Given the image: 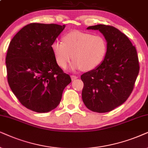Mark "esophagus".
Listing matches in <instances>:
<instances>
[{
	"instance_id": "obj_1",
	"label": "esophagus",
	"mask_w": 148,
	"mask_h": 148,
	"mask_svg": "<svg viewBox=\"0 0 148 148\" xmlns=\"http://www.w3.org/2000/svg\"><path fill=\"white\" fill-rule=\"evenodd\" d=\"M71 78H72V80H76V78H78V77L76 76L72 75V76H71Z\"/></svg>"
}]
</instances>
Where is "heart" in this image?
<instances>
[{
	"label": "heart",
	"instance_id": "heart-1",
	"mask_svg": "<svg viewBox=\"0 0 148 148\" xmlns=\"http://www.w3.org/2000/svg\"><path fill=\"white\" fill-rule=\"evenodd\" d=\"M62 41L53 42L51 50L57 64L63 69L72 58L73 68L94 70L101 64L107 53V42L101 35L73 31L64 35Z\"/></svg>",
	"mask_w": 148,
	"mask_h": 148
}]
</instances>
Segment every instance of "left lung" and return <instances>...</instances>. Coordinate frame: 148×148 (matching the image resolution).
I'll return each mask as SVG.
<instances>
[{
  "mask_svg": "<svg viewBox=\"0 0 148 148\" xmlns=\"http://www.w3.org/2000/svg\"><path fill=\"white\" fill-rule=\"evenodd\" d=\"M87 29H98L107 41V53L97 68L84 73L82 98L92 112L112 111L127 101L133 91L139 72L135 47L119 29L99 24Z\"/></svg>",
  "mask_w": 148,
  "mask_h": 148,
  "instance_id": "left-lung-1",
  "label": "left lung"
}]
</instances>
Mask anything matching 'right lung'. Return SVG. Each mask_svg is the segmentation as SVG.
I'll list each match as a JSON object with an SVG mask.
<instances>
[{
	"label": "right lung",
	"instance_id": "1",
	"mask_svg": "<svg viewBox=\"0 0 148 148\" xmlns=\"http://www.w3.org/2000/svg\"><path fill=\"white\" fill-rule=\"evenodd\" d=\"M66 25L32 23L10 42L6 56L7 80L13 93L27 109L45 113L60 103L72 81L55 60L51 45Z\"/></svg>",
	"mask_w": 148,
	"mask_h": 148
}]
</instances>
